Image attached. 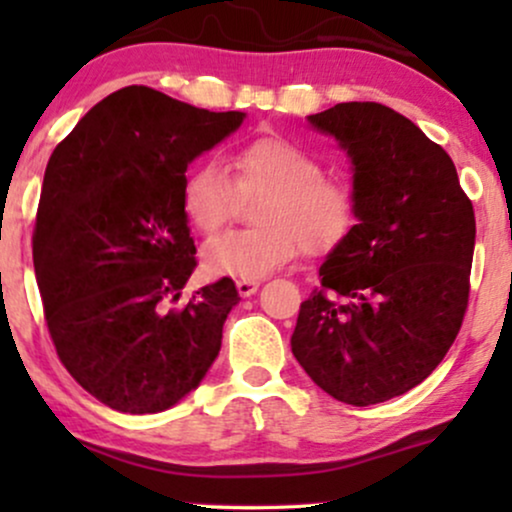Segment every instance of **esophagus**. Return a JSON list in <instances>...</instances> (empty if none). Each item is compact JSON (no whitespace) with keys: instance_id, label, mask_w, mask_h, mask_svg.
<instances>
[{"instance_id":"1","label":"esophagus","mask_w":512,"mask_h":512,"mask_svg":"<svg viewBox=\"0 0 512 512\" xmlns=\"http://www.w3.org/2000/svg\"><path fill=\"white\" fill-rule=\"evenodd\" d=\"M236 289H238V293L243 298H250V296H255L257 293V289H260V281H236Z\"/></svg>"}]
</instances>
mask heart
<instances>
[{
  "mask_svg": "<svg viewBox=\"0 0 512 512\" xmlns=\"http://www.w3.org/2000/svg\"><path fill=\"white\" fill-rule=\"evenodd\" d=\"M233 178L223 163L207 158L182 180V211L202 233H216L233 216L238 190L264 195L252 231H228L202 248L209 274L257 281L301 252L325 255L356 226V192L303 146L281 137L245 144L231 158Z\"/></svg>",
  "mask_w": 512,
  "mask_h": 512,
  "instance_id": "1",
  "label": "heart"
}]
</instances>
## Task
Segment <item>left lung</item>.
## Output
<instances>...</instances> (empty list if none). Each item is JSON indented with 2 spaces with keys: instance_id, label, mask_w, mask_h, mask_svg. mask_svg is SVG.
I'll return each mask as SVG.
<instances>
[{
  "instance_id": "obj_1",
  "label": "left lung",
  "mask_w": 512,
  "mask_h": 512,
  "mask_svg": "<svg viewBox=\"0 0 512 512\" xmlns=\"http://www.w3.org/2000/svg\"><path fill=\"white\" fill-rule=\"evenodd\" d=\"M351 161L354 231L320 264L291 351L317 387L354 407L424 383L462 327L474 209L452 158L380 103L308 115Z\"/></svg>"
}]
</instances>
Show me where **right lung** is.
Here are the masks:
<instances>
[{
    "label": "right lung",
    "instance_id": "obj_1",
    "mask_svg": "<svg viewBox=\"0 0 512 512\" xmlns=\"http://www.w3.org/2000/svg\"><path fill=\"white\" fill-rule=\"evenodd\" d=\"M245 113H211L146 86L110 93L45 168L33 267L57 356L98 402L156 414L197 390L240 296L233 279L180 298L195 272L182 211L187 166Z\"/></svg>",
    "mask_w": 512,
    "mask_h": 512
}]
</instances>
